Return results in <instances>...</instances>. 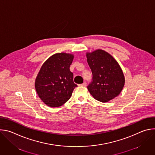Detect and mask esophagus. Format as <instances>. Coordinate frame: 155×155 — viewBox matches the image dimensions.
<instances>
[{
	"instance_id": "obj_1",
	"label": "esophagus",
	"mask_w": 155,
	"mask_h": 155,
	"mask_svg": "<svg viewBox=\"0 0 155 155\" xmlns=\"http://www.w3.org/2000/svg\"><path fill=\"white\" fill-rule=\"evenodd\" d=\"M81 86H84V87H86V83H85V82H84L83 83H82V84H80Z\"/></svg>"
}]
</instances>
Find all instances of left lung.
<instances>
[{
  "label": "left lung",
  "mask_w": 155,
  "mask_h": 155,
  "mask_svg": "<svg viewBox=\"0 0 155 155\" xmlns=\"http://www.w3.org/2000/svg\"><path fill=\"white\" fill-rule=\"evenodd\" d=\"M86 55L93 74V81L87 86L92 96L102 102L117 97L124 86L125 78L117 60L101 49L87 52Z\"/></svg>",
  "instance_id": "1"
}]
</instances>
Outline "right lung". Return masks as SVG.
I'll use <instances>...</instances> for the list:
<instances>
[{"instance_id":"obj_1","label":"right lung","mask_w":155,"mask_h":155,"mask_svg":"<svg viewBox=\"0 0 155 155\" xmlns=\"http://www.w3.org/2000/svg\"><path fill=\"white\" fill-rule=\"evenodd\" d=\"M74 58L72 54L58 53L41 65L35 78V88L38 97L47 105L58 107L71 98L77 86L69 69Z\"/></svg>"}]
</instances>
